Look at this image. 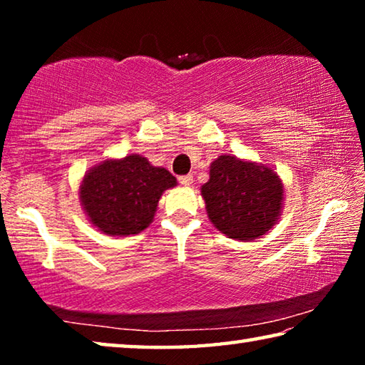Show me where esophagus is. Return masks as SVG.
Wrapping results in <instances>:
<instances>
[{
	"label": "esophagus",
	"instance_id": "34e87169",
	"mask_svg": "<svg viewBox=\"0 0 365 365\" xmlns=\"http://www.w3.org/2000/svg\"><path fill=\"white\" fill-rule=\"evenodd\" d=\"M178 182H180V185H183V187H191V185H193V175L178 177Z\"/></svg>",
	"mask_w": 365,
	"mask_h": 365
}]
</instances>
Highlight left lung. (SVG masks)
Returning a JSON list of instances; mask_svg holds the SVG:
<instances>
[{"mask_svg": "<svg viewBox=\"0 0 365 365\" xmlns=\"http://www.w3.org/2000/svg\"><path fill=\"white\" fill-rule=\"evenodd\" d=\"M283 193L274 169L230 154L212 160L209 180L201 187L209 220L225 237L240 242L261 238L277 224Z\"/></svg>", "mask_w": 365, "mask_h": 365, "instance_id": "1", "label": "left lung"}]
</instances>
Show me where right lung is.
Segmentation results:
<instances>
[{
	"label": "right lung",
	"mask_w": 365,
	"mask_h": 365,
	"mask_svg": "<svg viewBox=\"0 0 365 365\" xmlns=\"http://www.w3.org/2000/svg\"><path fill=\"white\" fill-rule=\"evenodd\" d=\"M174 187L177 178L168 169L156 168L140 154H128L88 169L78 195L95 228L109 237H128L150 227L160 196Z\"/></svg>",
	"instance_id": "obj_1"
}]
</instances>
